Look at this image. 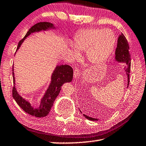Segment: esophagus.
Here are the masks:
<instances>
[{"label":"esophagus","instance_id":"obj_1","mask_svg":"<svg viewBox=\"0 0 146 146\" xmlns=\"http://www.w3.org/2000/svg\"><path fill=\"white\" fill-rule=\"evenodd\" d=\"M80 75V71L78 68H76L74 71V79H77L78 78V76Z\"/></svg>","mask_w":146,"mask_h":146}]
</instances>
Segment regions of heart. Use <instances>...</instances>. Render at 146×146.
I'll return each mask as SVG.
<instances>
[{
  "label": "heart",
  "mask_w": 146,
  "mask_h": 146,
  "mask_svg": "<svg viewBox=\"0 0 146 146\" xmlns=\"http://www.w3.org/2000/svg\"><path fill=\"white\" fill-rule=\"evenodd\" d=\"M116 37L111 29L93 28L82 30L74 37V47L69 50L72 59L79 56V52H84L91 64L98 65L108 58L114 51Z\"/></svg>",
  "instance_id": "obj_1"
}]
</instances>
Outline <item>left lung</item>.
Here are the masks:
<instances>
[{"instance_id": "1", "label": "left lung", "mask_w": 146, "mask_h": 146, "mask_svg": "<svg viewBox=\"0 0 146 146\" xmlns=\"http://www.w3.org/2000/svg\"><path fill=\"white\" fill-rule=\"evenodd\" d=\"M129 45L128 41L126 40L125 35L122 33L119 35L117 39V48L115 51V61L118 63H121L124 65V68L126 69V75H127L128 79V84L127 88L129 84V79H130V66H131V60H130V54L129 52ZM81 112V111H80ZM83 116L86 119L91 121H98L97 118H93L92 117L88 116L87 115L83 114Z\"/></svg>"}]
</instances>
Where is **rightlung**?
<instances>
[{
	"label": "right lung",
	"instance_id": "1",
	"mask_svg": "<svg viewBox=\"0 0 146 146\" xmlns=\"http://www.w3.org/2000/svg\"><path fill=\"white\" fill-rule=\"evenodd\" d=\"M49 30H56L54 24L49 22H40L34 25L25 35V36L18 43V49L20 48L22 43L31 34L42 31H48ZM13 82L15 85L13 88V97L16 103L18 104L23 111L30 115L37 117H43L47 116L50 112L52 106L57 96L59 95L62 85L65 82H70L73 79V69L68 65H57L53 70L51 76V82L49 83L47 90L41 98L40 105L38 107H33L29 101L25 100L19 94L15 87V77L14 73V67L13 68Z\"/></svg>",
	"mask_w": 146,
	"mask_h": 146
}]
</instances>
